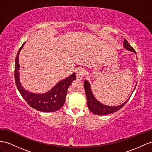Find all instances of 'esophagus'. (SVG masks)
I'll return each instance as SVG.
<instances>
[{
    "mask_svg": "<svg viewBox=\"0 0 152 152\" xmlns=\"http://www.w3.org/2000/svg\"><path fill=\"white\" fill-rule=\"evenodd\" d=\"M84 75V70L82 68H79L77 70L76 72V77L77 79H81L83 78V77Z\"/></svg>",
    "mask_w": 152,
    "mask_h": 152,
    "instance_id": "obj_1",
    "label": "esophagus"
}]
</instances>
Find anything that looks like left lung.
Masks as SVG:
<instances>
[{"label":"left lung","instance_id":"8db88e82","mask_svg":"<svg viewBox=\"0 0 152 152\" xmlns=\"http://www.w3.org/2000/svg\"><path fill=\"white\" fill-rule=\"evenodd\" d=\"M123 45H124V48H126V50L130 51H133V52L136 53L134 48L129 45V44L128 42V41L126 39H124V40ZM84 90H85V94H86V96L87 98V103H88V108L92 113L95 115H104L112 113L113 112H117V111L119 110L121 108H123V107L126 104V102L128 101V100L129 99V98L126 101L123 103V104H122L119 106H110L104 105L100 102L99 101H98L97 100L95 99L91 90L90 84L88 80H85L84 81ZM135 87L136 86H135Z\"/></svg>","mask_w":152,"mask_h":152}]
</instances>
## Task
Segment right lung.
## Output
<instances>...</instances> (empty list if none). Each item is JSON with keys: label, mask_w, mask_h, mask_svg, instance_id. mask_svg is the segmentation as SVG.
<instances>
[{"label": "right lung", "mask_w": 152, "mask_h": 152, "mask_svg": "<svg viewBox=\"0 0 152 152\" xmlns=\"http://www.w3.org/2000/svg\"><path fill=\"white\" fill-rule=\"evenodd\" d=\"M18 50L15 64V80L16 86L22 97L28 104L37 110L43 112H53L60 110L66 101V96L68 89L74 80L76 79L75 73L69 76L55 85L51 90L45 94H37L29 92L22 86L19 78V61L18 55L23 48L24 44Z\"/></svg>", "instance_id": "right-lung-1"}]
</instances>
